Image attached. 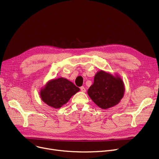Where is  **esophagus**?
<instances>
[{
	"label": "esophagus",
	"mask_w": 159,
	"mask_h": 159,
	"mask_svg": "<svg viewBox=\"0 0 159 159\" xmlns=\"http://www.w3.org/2000/svg\"><path fill=\"white\" fill-rule=\"evenodd\" d=\"M80 90L82 91V92H85V91H86V88L84 86H81L80 87Z\"/></svg>",
	"instance_id": "obj_1"
}]
</instances>
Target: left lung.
<instances>
[{
  "instance_id": "left-lung-1",
  "label": "left lung",
  "mask_w": 159,
  "mask_h": 159,
  "mask_svg": "<svg viewBox=\"0 0 159 159\" xmlns=\"http://www.w3.org/2000/svg\"><path fill=\"white\" fill-rule=\"evenodd\" d=\"M125 88L121 78L117 75L101 70L94 77V82L88 90L91 100L102 109L106 110L118 104L122 98Z\"/></svg>"
}]
</instances>
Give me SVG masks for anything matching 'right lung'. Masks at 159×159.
<instances>
[{"instance_id": "obj_1", "label": "right lung", "mask_w": 159, "mask_h": 159, "mask_svg": "<svg viewBox=\"0 0 159 159\" xmlns=\"http://www.w3.org/2000/svg\"><path fill=\"white\" fill-rule=\"evenodd\" d=\"M79 90L73 82L61 77L48 82L45 87L41 89L40 95L42 101L48 106L60 108Z\"/></svg>"}]
</instances>
